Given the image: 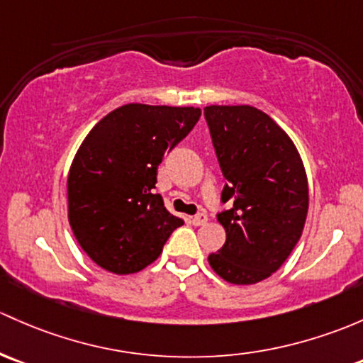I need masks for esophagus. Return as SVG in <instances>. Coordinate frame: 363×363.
<instances>
[{"label": "esophagus", "mask_w": 363, "mask_h": 363, "mask_svg": "<svg viewBox=\"0 0 363 363\" xmlns=\"http://www.w3.org/2000/svg\"><path fill=\"white\" fill-rule=\"evenodd\" d=\"M191 220H193L194 226H203V224L208 220V216L205 212H200V213H196Z\"/></svg>", "instance_id": "obj_1"}]
</instances>
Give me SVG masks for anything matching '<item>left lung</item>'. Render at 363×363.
<instances>
[{
    "label": "left lung",
    "instance_id": "obj_1",
    "mask_svg": "<svg viewBox=\"0 0 363 363\" xmlns=\"http://www.w3.org/2000/svg\"><path fill=\"white\" fill-rule=\"evenodd\" d=\"M226 184L217 213L226 243L208 255L230 284L250 285L272 277L299 242L308 213V179L289 135L252 106L203 109Z\"/></svg>",
    "mask_w": 363,
    "mask_h": 363
}]
</instances>
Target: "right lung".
<instances>
[{"mask_svg":"<svg viewBox=\"0 0 363 363\" xmlns=\"http://www.w3.org/2000/svg\"><path fill=\"white\" fill-rule=\"evenodd\" d=\"M200 114L198 108L127 104L83 140L67 177L69 224L95 264L116 274L140 272L184 224L155 194L156 174Z\"/></svg>","mask_w":363,"mask_h":363,"instance_id":"obj_1","label":"right lung"}]
</instances>
